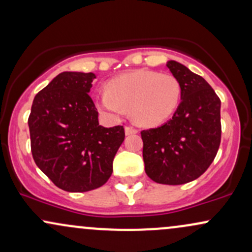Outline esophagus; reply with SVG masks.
<instances>
[{"mask_svg": "<svg viewBox=\"0 0 252 252\" xmlns=\"http://www.w3.org/2000/svg\"><path fill=\"white\" fill-rule=\"evenodd\" d=\"M137 134V129L132 128V126H126V135Z\"/></svg>", "mask_w": 252, "mask_h": 252, "instance_id": "1", "label": "esophagus"}]
</instances>
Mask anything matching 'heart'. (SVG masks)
<instances>
[{
    "label": "heart",
    "mask_w": 252,
    "mask_h": 252,
    "mask_svg": "<svg viewBox=\"0 0 252 252\" xmlns=\"http://www.w3.org/2000/svg\"><path fill=\"white\" fill-rule=\"evenodd\" d=\"M182 88L169 73L140 70L115 78L97 94L98 108L114 117L130 110L144 126H160L174 115L181 102Z\"/></svg>",
    "instance_id": "heart-1"
}]
</instances>
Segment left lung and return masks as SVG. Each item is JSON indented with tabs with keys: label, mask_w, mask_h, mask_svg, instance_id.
Segmentation results:
<instances>
[{
	"label": "left lung",
	"mask_w": 252,
	"mask_h": 252,
	"mask_svg": "<svg viewBox=\"0 0 252 252\" xmlns=\"http://www.w3.org/2000/svg\"><path fill=\"white\" fill-rule=\"evenodd\" d=\"M167 67L181 83V103L167 123L142 130L147 175L163 185H182L206 172L220 146V99L204 78L174 60Z\"/></svg>",
	"instance_id": "obj_1"
}]
</instances>
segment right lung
<instances>
[{
	"instance_id": "1",
	"label": "right lung",
	"mask_w": 252,
	"mask_h": 252,
	"mask_svg": "<svg viewBox=\"0 0 252 252\" xmlns=\"http://www.w3.org/2000/svg\"><path fill=\"white\" fill-rule=\"evenodd\" d=\"M94 73L63 72L34 97L28 118L36 166L57 187L88 192L103 186L124 141L122 126L104 128L89 96Z\"/></svg>"
}]
</instances>
